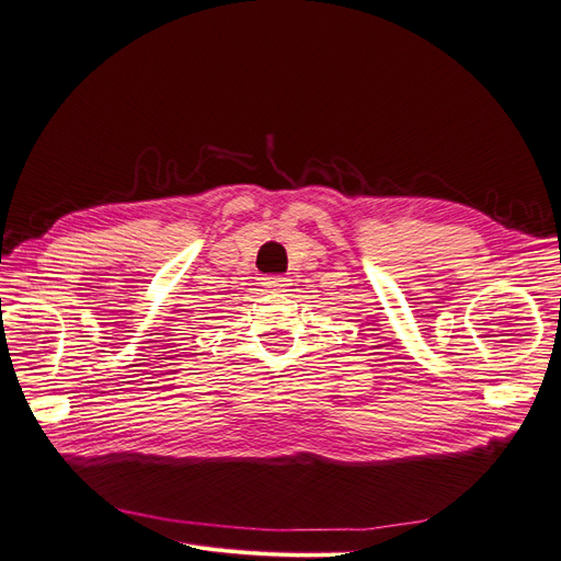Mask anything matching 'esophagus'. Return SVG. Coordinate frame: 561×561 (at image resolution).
I'll use <instances>...</instances> for the list:
<instances>
[{"instance_id": "obj_1", "label": "esophagus", "mask_w": 561, "mask_h": 561, "mask_svg": "<svg viewBox=\"0 0 561 561\" xmlns=\"http://www.w3.org/2000/svg\"><path fill=\"white\" fill-rule=\"evenodd\" d=\"M262 285L266 287L268 293H285L293 283H290V278H287V276H266L262 280Z\"/></svg>"}]
</instances>
